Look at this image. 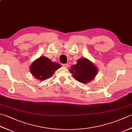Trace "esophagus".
<instances>
[{
	"label": "esophagus",
	"mask_w": 132,
	"mask_h": 132,
	"mask_svg": "<svg viewBox=\"0 0 132 132\" xmlns=\"http://www.w3.org/2000/svg\"><path fill=\"white\" fill-rule=\"evenodd\" d=\"M69 66V64L68 63H64V64H62V66L64 67V68H68Z\"/></svg>",
	"instance_id": "34e87169"
}]
</instances>
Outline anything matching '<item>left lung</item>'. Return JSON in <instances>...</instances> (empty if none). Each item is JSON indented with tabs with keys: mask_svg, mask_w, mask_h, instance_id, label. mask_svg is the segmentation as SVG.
I'll return each mask as SVG.
<instances>
[{
	"mask_svg": "<svg viewBox=\"0 0 132 132\" xmlns=\"http://www.w3.org/2000/svg\"><path fill=\"white\" fill-rule=\"evenodd\" d=\"M70 72L77 80L86 83L94 79L97 73V70L94 64L86 58H80L76 64L71 66Z\"/></svg>",
	"mask_w": 132,
	"mask_h": 132,
	"instance_id": "obj_1",
	"label": "left lung"
}]
</instances>
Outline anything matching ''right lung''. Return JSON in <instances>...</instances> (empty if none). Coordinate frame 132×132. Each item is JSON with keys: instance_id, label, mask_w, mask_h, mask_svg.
<instances>
[{"instance_id": "obj_1", "label": "right lung", "mask_w": 132, "mask_h": 132, "mask_svg": "<svg viewBox=\"0 0 132 132\" xmlns=\"http://www.w3.org/2000/svg\"><path fill=\"white\" fill-rule=\"evenodd\" d=\"M61 67L59 63L53 62L49 58L42 56L33 62L30 70L36 79L43 80L52 77L54 71Z\"/></svg>"}]
</instances>
